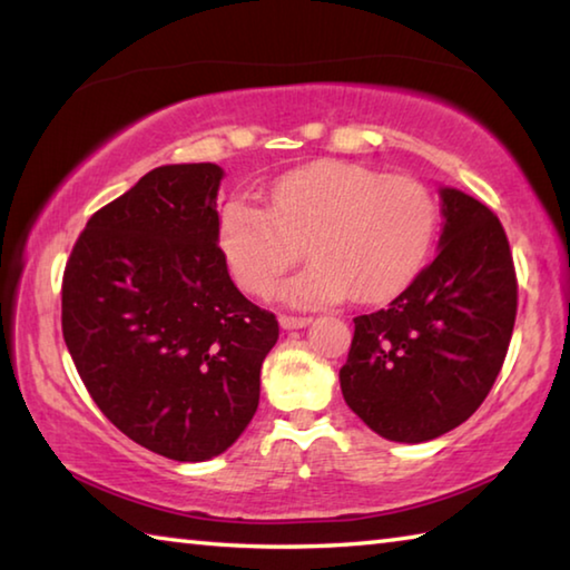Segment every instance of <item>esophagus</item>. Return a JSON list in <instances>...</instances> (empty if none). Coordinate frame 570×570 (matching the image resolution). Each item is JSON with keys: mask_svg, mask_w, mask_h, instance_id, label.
I'll list each match as a JSON object with an SVG mask.
<instances>
[{"mask_svg": "<svg viewBox=\"0 0 570 570\" xmlns=\"http://www.w3.org/2000/svg\"><path fill=\"white\" fill-rule=\"evenodd\" d=\"M308 322H312V316H294V314L278 316V324H282L284 330H302V326H306Z\"/></svg>", "mask_w": 570, "mask_h": 570, "instance_id": "34e87169", "label": "esophagus"}]
</instances>
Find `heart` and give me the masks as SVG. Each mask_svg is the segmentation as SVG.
<instances>
[{
	"instance_id": "1",
	"label": "heart",
	"mask_w": 570,
	"mask_h": 570,
	"mask_svg": "<svg viewBox=\"0 0 570 570\" xmlns=\"http://www.w3.org/2000/svg\"><path fill=\"white\" fill-rule=\"evenodd\" d=\"M435 226V198L422 180L320 160L278 178L268 208L230 198L220 208L218 244L248 294H272L304 244L314 262L286 284L288 298L320 304L352 292L354 302L374 304L412 282Z\"/></svg>"
}]
</instances>
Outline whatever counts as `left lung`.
I'll use <instances>...</instances> for the list:
<instances>
[{"instance_id": "obj_1", "label": "left lung", "mask_w": 570, "mask_h": 570, "mask_svg": "<svg viewBox=\"0 0 570 570\" xmlns=\"http://www.w3.org/2000/svg\"><path fill=\"white\" fill-rule=\"evenodd\" d=\"M445 226L428 268L387 308L354 320L344 402L394 442L445 435L500 374L518 312L505 228L468 193L440 188Z\"/></svg>"}]
</instances>
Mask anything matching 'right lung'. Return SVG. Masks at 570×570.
<instances>
[{
    "label": "right lung",
    "mask_w": 570,
    "mask_h": 570,
    "mask_svg": "<svg viewBox=\"0 0 570 570\" xmlns=\"http://www.w3.org/2000/svg\"><path fill=\"white\" fill-rule=\"evenodd\" d=\"M214 163L160 166L95 210L62 276V336L122 435L178 462L220 455L256 414L272 312L230 282Z\"/></svg>",
    "instance_id": "1"
}]
</instances>
